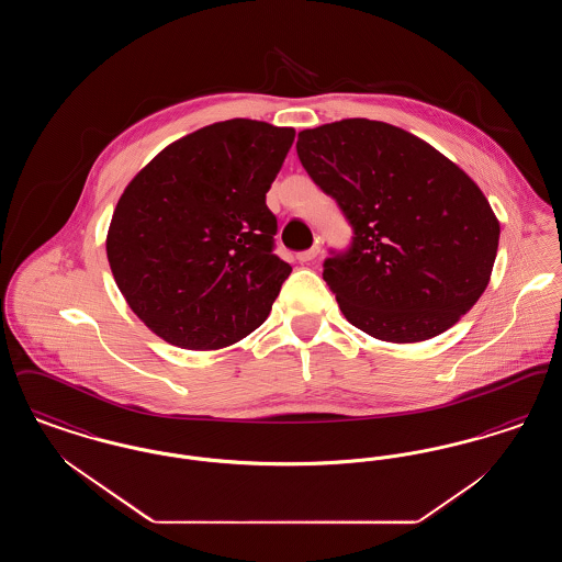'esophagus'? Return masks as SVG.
I'll return each instance as SVG.
<instances>
[{
    "label": "esophagus",
    "mask_w": 562,
    "mask_h": 562,
    "mask_svg": "<svg viewBox=\"0 0 562 562\" xmlns=\"http://www.w3.org/2000/svg\"><path fill=\"white\" fill-rule=\"evenodd\" d=\"M318 255H321V246H312V248L299 252V255H296V261H299V263H310V261H314Z\"/></svg>",
    "instance_id": "obj_1"
}]
</instances>
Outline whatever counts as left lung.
<instances>
[{"instance_id": "8db88e82", "label": "left lung", "mask_w": 562, "mask_h": 562, "mask_svg": "<svg viewBox=\"0 0 562 562\" xmlns=\"http://www.w3.org/2000/svg\"><path fill=\"white\" fill-rule=\"evenodd\" d=\"M296 154L353 227L324 280L349 324L390 344L426 341L481 299L499 221L481 188L429 143L351 117L301 131Z\"/></svg>"}]
</instances>
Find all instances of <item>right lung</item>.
<instances>
[{
  "mask_svg": "<svg viewBox=\"0 0 562 562\" xmlns=\"http://www.w3.org/2000/svg\"><path fill=\"white\" fill-rule=\"evenodd\" d=\"M294 128L227 120L149 161L111 216L108 259L120 293L170 346L221 349L259 328L293 268L273 255L266 204Z\"/></svg>",
  "mask_w": 562,
  "mask_h": 562,
  "instance_id": "right-lung-1",
  "label": "right lung"
}]
</instances>
